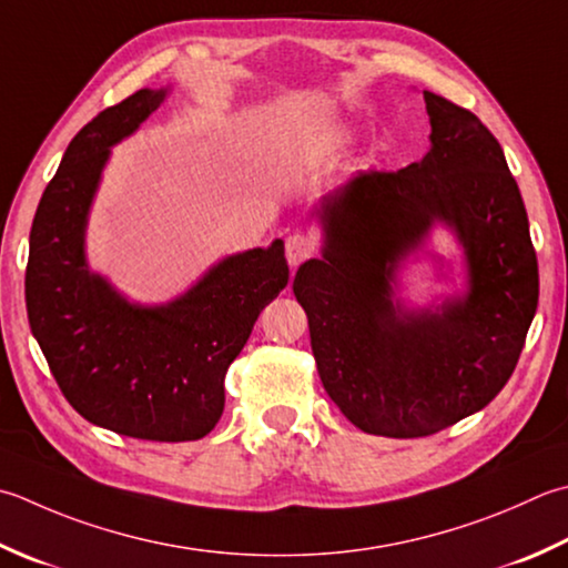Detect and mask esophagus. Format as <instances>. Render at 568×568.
I'll use <instances>...</instances> for the list:
<instances>
[{
    "mask_svg": "<svg viewBox=\"0 0 568 568\" xmlns=\"http://www.w3.org/2000/svg\"><path fill=\"white\" fill-rule=\"evenodd\" d=\"M315 251H317V239L313 236V233L295 231L285 239V255H287V263H291L293 268L300 263H305L307 258H313Z\"/></svg>",
    "mask_w": 568,
    "mask_h": 568,
    "instance_id": "esophagus-1",
    "label": "esophagus"
}]
</instances>
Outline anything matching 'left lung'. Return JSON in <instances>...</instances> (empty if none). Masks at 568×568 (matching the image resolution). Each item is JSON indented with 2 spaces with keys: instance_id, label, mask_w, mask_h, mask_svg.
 I'll return each instance as SVG.
<instances>
[{
  "instance_id": "obj_1",
  "label": "left lung",
  "mask_w": 568,
  "mask_h": 568,
  "mask_svg": "<svg viewBox=\"0 0 568 568\" xmlns=\"http://www.w3.org/2000/svg\"><path fill=\"white\" fill-rule=\"evenodd\" d=\"M424 98L426 158L327 194L325 251L293 281L322 386L349 424L386 438L433 436L490 404L539 303L537 251L503 148L468 108ZM436 220L464 243L469 295L438 314H402L393 271Z\"/></svg>"
}]
</instances>
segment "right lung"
I'll list each match as a JSON object with an SVG mask.
<instances>
[{"label":"right lung","mask_w":568,"mask_h":568,"mask_svg":"<svg viewBox=\"0 0 568 568\" xmlns=\"http://www.w3.org/2000/svg\"><path fill=\"white\" fill-rule=\"evenodd\" d=\"M164 93L142 88L71 140L33 216L24 293L33 337L78 414L120 436L176 443L219 424L229 366L291 271L275 241L231 255L164 307L128 305L88 273L85 214L110 144L152 115Z\"/></svg>","instance_id":"1"}]
</instances>
